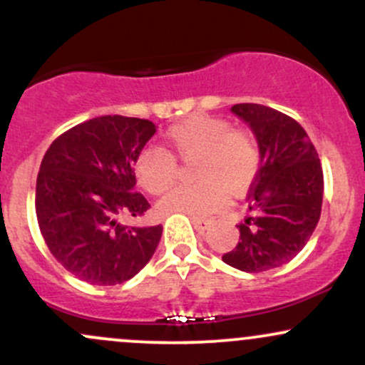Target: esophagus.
<instances>
[{"label":"esophagus","mask_w":365,"mask_h":365,"mask_svg":"<svg viewBox=\"0 0 365 365\" xmlns=\"http://www.w3.org/2000/svg\"><path fill=\"white\" fill-rule=\"evenodd\" d=\"M192 223L199 232H204V230H207L209 226H211V221L209 220H200V217H192Z\"/></svg>","instance_id":"34e87169"}]
</instances>
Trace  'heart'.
I'll list each match as a JSON object with an SVG mask.
<instances>
[{
	"instance_id": "b5f03b06",
	"label": "heart",
	"mask_w": 365,
	"mask_h": 365,
	"mask_svg": "<svg viewBox=\"0 0 365 365\" xmlns=\"http://www.w3.org/2000/svg\"><path fill=\"white\" fill-rule=\"evenodd\" d=\"M163 149L145 150L135 161V177L149 194H165L177 182V163L195 161L194 178L161 200V211L204 217L225 204L226 190L238 195L254 183L261 168V145L249 127H232L228 120L192 115L163 135Z\"/></svg>"
}]
</instances>
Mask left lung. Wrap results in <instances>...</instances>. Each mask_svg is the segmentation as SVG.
<instances>
[{
  "label": "left lung",
  "instance_id": "1",
  "mask_svg": "<svg viewBox=\"0 0 365 365\" xmlns=\"http://www.w3.org/2000/svg\"><path fill=\"white\" fill-rule=\"evenodd\" d=\"M261 145V168L247 195L240 240L223 261L245 273H262L295 257L321 216L324 178L317 150L292 116L254 103L235 104Z\"/></svg>",
  "mask_w": 365,
  "mask_h": 365
}]
</instances>
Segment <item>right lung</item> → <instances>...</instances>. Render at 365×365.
<instances>
[{
  "mask_svg": "<svg viewBox=\"0 0 365 365\" xmlns=\"http://www.w3.org/2000/svg\"><path fill=\"white\" fill-rule=\"evenodd\" d=\"M154 132L149 120L98 116L63 132L46 150L36 185L37 223L53 257L82 282H127L156 250L161 225L120 221L150 207L135 192L133 165Z\"/></svg>",
  "mask_w": 365,
  "mask_h": 365,
  "instance_id": "add662e5",
  "label": "right lung"
}]
</instances>
